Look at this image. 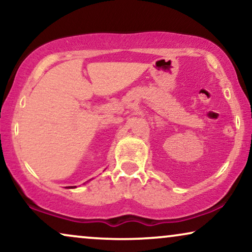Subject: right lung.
<instances>
[{"label":"right lung","instance_id":"1","mask_svg":"<svg viewBox=\"0 0 252 252\" xmlns=\"http://www.w3.org/2000/svg\"><path fill=\"white\" fill-rule=\"evenodd\" d=\"M68 188H75V186H71V187H68Z\"/></svg>","mask_w":252,"mask_h":252}]
</instances>
